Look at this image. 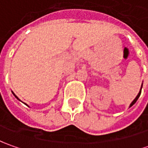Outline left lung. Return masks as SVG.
Wrapping results in <instances>:
<instances>
[{"mask_svg":"<svg viewBox=\"0 0 148 148\" xmlns=\"http://www.w3.org/2000/svg\"><path fill=\"white\" fill-rule=\"evenodd\" d=\"M142 87H143V84H142ZM142 87H141V90H140L139 93H138V95H137V96H136V98H135V99H134V100H133V102H132V103H131V104H130V106H129V107H131V106H133V105H134V104H135V103H136V101H137V100H138V98H139L140 95H141V91H142Z\"/></svg>","mask_w":148,"mask_h":148,"instance_id":"1","label":"left lung"}]
</instances>
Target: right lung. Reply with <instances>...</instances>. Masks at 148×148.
Instances as JSON below:
<instances>
[{
    "label": "right lung",
    "instance_id": "obj_1",
    "mask_svg": "<svg viewBox=\"0 0 148 148\" xmlns=\"http://www.w3.org/2000/svg\"><path fill=\"white\" fill-rule=\"evenodd\" d=\"M13 95H14V97H15V98H16V99H19V100H20V101H21V100H20V99H19V98H18V97H17V96H16V95H14V93H13Z\"/></svg>",
    "mask_w": 148,
    "mask_h": 148
}]
</instances>
